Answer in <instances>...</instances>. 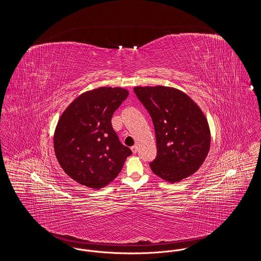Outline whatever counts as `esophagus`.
Here are the masks:
<instances>
[{
  "instance_id": "obj_1",
  "label": "esophagus",
  "mask_w": 261,
  "mask_h": 261,
  "mask_svg": "<svg viewBox=\"0 0 261 261\" xmlns=\"http://www.w3.org/2000/svg\"><path fill=\"white\" fill-rule=\"evenodd\" d=\"M131 149H132L133 153H136L137 151H138V147H137L136 145H135V146H133V147L131 148Z\"/></svg>"
}]
</instances>
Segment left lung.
Here are the masks:
<instances>
[{
  "label": "left lung",
  "mask_w": 261,
  "mask_h": 261,
  "mask_svg": "<svg viewBox=\"0 0 261 261\" xmlns=\"http://www.w3.org/2000/svg\"><path fill=\"white\" fill-rule=\"evenodd\" d=\"M139 100L154 126L158 154L149 163L152 172L175 183L195 173L211 148V130L199 106L172 87H135Z\"/></svg>",
  "instance_id": "1"
}]
</instances>
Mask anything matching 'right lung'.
Here are the masks:
<instances>
[{
  "label": "right lung",
  "instance_id": "obj_1",
  "mask_svg": "<svg viewBox=\"0 0 261 261\" xmlns=\"http://www.w3.org/2000/svg\"><path fill=\"white\" fill-rule=\"evenodd\" d=\"M128 94L123 88H97L81 94L62 112L54 135L55 153L77 183L92 189L107 186L132 154L112 125V114Z\"/></svg>",
  "mask_w": 261,
  "mask_h": 261
}]
</instances>
